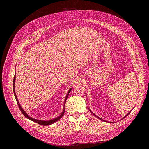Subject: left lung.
<instances>
[{"label":"left lung","mask_w":149,"mask_h":149,"mask_svg":"<svg viewBox=\"0 0 149 149\" xmlns=\"http://www.w3.org/2000/svg\"><path fill=\"white\" fill-rule=\"evenodd\" d=\"M133 109H132V110H131V111H130V112H129V113H127V114H126V115H125V116H124V117H123V118H125V117H126V116H128V115H129V114H130V112H131V111H132V110H133ZM88 110H89V111H90V112H91V113H92V114H93V115H94V116H95V117H97V118H98V119H100V120H102V121H105V120H102V118H100V117H98V116H96V115H95V114H94V113H93V112H92V111H91V110H90V109H89V108H88ZM123 118H122V119H123Z\"/></svg>","instance_id":"8db88e82"}]
</instances>
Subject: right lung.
Instances as JSON below:
<instances>
[{"label":"right lung","mask_w":149,"mask_h":149,"mask_svg":"<svg viewBox=\"0 0 149 149\" xmlns=\"http://www.w3.org/2000/svg\"><path fill=\"white\" fill-rule=\"evenodd\" d=\"M15 79H16V72H15V77H14V79H13V93H14L15 98H16V100L17 105H18L19 107V109H20V110L21 111V112H22V113L24 115V116H25L26 118H27L28 119H29V120H31V121H33V122H35V123H38V124H39L42 125H49L52 124H53L54 123L57 121L58 120H59L62 117V116L63 115V114H64V112H65V107H64V106H65V104L66 100H67V98H68V96L70 93L71 92V90L72 89V88H70V89L69 90V91H68L67 94V95H66V97H65V101H64V104H63V111H62V113H61L58 117H57L56 118H54V119L51 120H40L35 119V118H32V117H29V116L27 114V113L24 111V110L22 108V107H21V106H20V104L19 101H18V99H17V96H16V93H15Z\"/></svg>","instance_id":"add662e5"}]
</instances>
